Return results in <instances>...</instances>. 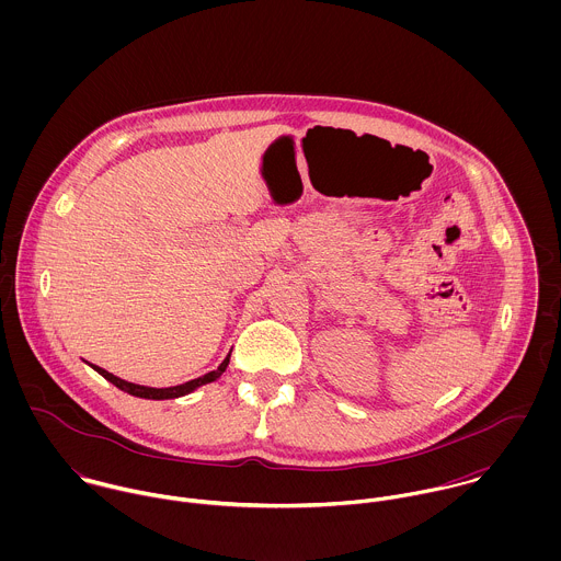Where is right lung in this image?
Segmentation results:
<instances>
[{"mask_svg":"<svg viewBox=\"0 0 561 561\" xmlns=\"http://www.w3.org/2000/svg\"><path fill=\"white\" fill-rule=\"evenodd\" d=\"M229 360H231V352L227 354V358L220 363L218 369H214V371H209V374H205V376H198V378H194V380H190V382H183V385H176V387H165V389L134 385V382H127V380H123V378H118V376H114V374H110V371H105V369H101V367H96V365H90V363H88V365H90L96 374H101L107 382H112L116 389H121V391H125V393H129V396H134V398H142V400H176V398H183V396L194 393L196 389H201V387H205V385H209V382H216V380L227 371Z\"/></svg>","mask_w":561,"mask_h":561,"instance_id":"right-lung-1","label":"right lung"}]
</instances>
